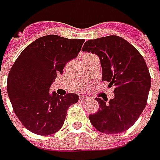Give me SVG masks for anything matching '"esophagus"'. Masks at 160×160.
<instances>
[{"label":"esophagus","instance_id":"34e87169","mask_svg":"<svg viewBox=\"0 0 160 160\" xmlns=\"http://www.w3.org/2000/svg\"><path fill=\"white\" fill-rule=\"evenodd\" d=\"M88 99V97L86 95H80V101H87Z\"/></svg>","mask_w":160,"mask_h":160}]
</instances>
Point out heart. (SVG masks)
Wrapping results in <instances>:
<instances>
[{
	"label": "heart",
	"mask_w": 160,
	"mask_h": 160,
	"mask_svg": "<svg viewBox=\"0 0 160 160\" xmlns=\"http://www.w3.org/2000/svg\"><path fill=\"white\" fill-rule=\"evenodd\" d=\"M88 55H91V54H86V55H85L84 57H87V56H88Z\"/></svg>",
	"instance_id": "obj_1"
}]
</instances>
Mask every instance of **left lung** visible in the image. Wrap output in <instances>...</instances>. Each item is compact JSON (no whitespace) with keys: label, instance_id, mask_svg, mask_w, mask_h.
Instances as JSON below:
<instances>
[{"label":"left lung","instance_id":"8db88e82","mask_svg":"<svg viewBox=\"0 0 160 160\" xmlns=\"http://www.w3.org/2000/svg\"><path fill=\"white\" fill-rule=\"evenodd\" d=\"M82 51L99 56L102 81L114 87V98L109 102L95 99L99 109L89 115L92 125L107 134L127 131L145 109L150 91L151 76L144 58L128 41L116 35L86 41Z\"/></svg>","mask_w":160,"mask_h":160}]
</instances>
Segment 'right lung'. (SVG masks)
Masks as SVG:
<instances>
[{"label":"right lung","instance_id":"obj_1","mask_svg":"<svg viewBox=\"0 0 160 160\" xmlns=\"http://www.w3.org/2000/svg\"><path fill=\"white\" fill-rule=\"evenodd\" d=\"M85 40L49 34L35 40L19 55L8 76V94L15 114L30 132L55 133L64 124L68 107L79 96H62L49 88L68 62L76 58Z\"/></svg>","mask_w":160,"mask_h":160}]
</instances>
